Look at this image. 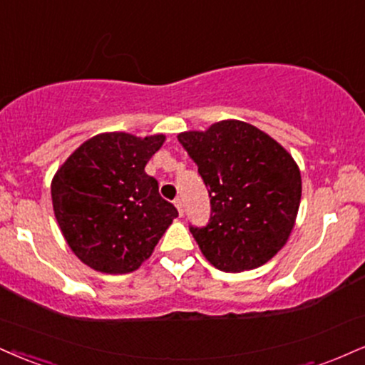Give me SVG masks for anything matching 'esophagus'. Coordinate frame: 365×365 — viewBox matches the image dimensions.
Here are the masks:
<instances>
[{"label":"esophagus","mask_w":365,"mask_h":365,"mask_svg":"<svg viewBox=\"0 0 365 365\" xmlns=\"http://www.w3.org/2000/svg\"><path fill=\"white\" fill-rule=\"evenodd\" d=\"M173 202H175V205H177L180 216H183V202H182V199H180V197H177V199H175Z\"/></svg>","instance_id":"obj_1"}]
</instances>
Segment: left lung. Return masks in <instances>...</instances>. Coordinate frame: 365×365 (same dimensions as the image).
I'll list each match as a JSON object with an SVG mask.
<instances>
[{
    "instance_id": "1",
    "label": "left lung",
    "mask_w": 365,
    "mask_h": 365,
    "mask_svg": "<svg viewBox=\"0 0 365 365\" xmlns=\"http://www.w3.org/2000/svg\"><path fill=\"white\" fill-rule=\"evenodd\" d=\"M178 140L209 188V222L190 226L204 257L225 272L269 262L287 241L299 210L301 173L292 156L240 120L182 133Z\"/></svg>"
}]
</instances>
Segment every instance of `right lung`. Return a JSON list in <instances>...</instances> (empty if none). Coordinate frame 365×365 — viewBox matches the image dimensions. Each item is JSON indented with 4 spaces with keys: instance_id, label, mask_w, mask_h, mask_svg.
Instances as JSON below:
<instances>
[{
    "instance_id": "add662e5",
    "label": "right lung",
    "mask_w": 365,
    "mask_h": 365,
    "mask_svg": "<svg viewBox=\"0 0 365 365\" xmlns=\"http://www.w3.org/2000/svg\"><path fill=\"white\" fill-rule=\"evenodd\" d=\"M165 135L100 134L57 170L52 205L69 248L103 274H129L151 257L178 210L144 166Z\"/></svg>"
}]
</instances>
